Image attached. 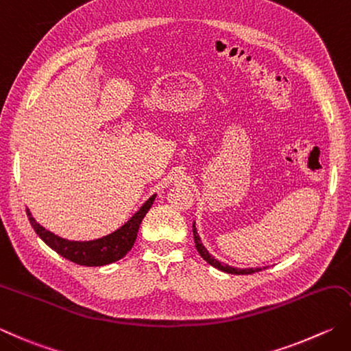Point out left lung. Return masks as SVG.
Masks as SVG:
<instances>
[{
    "mask_svg": "<svg viewBox=\"0 0 351 351\" xmlns=\"http://www.w3.org/2000/svg\"><path fill=\"white\" fill-rule=\"evenodd\" d=\"M193 236H195V245H196V250L197 252L201 254V257L205 260V262L210 263L211 266L217 267V269H221L223 272H228V274H236V276H246V274H254V272H258L262 271V267H250V269H239V267H232L230 265H225L222 262H219V260H216L215 257L211 256V254L207 251V248L201 243V239H199L197 236V231H196V226L193 223ZM265 269V267H263Z\"/></svg>",
    "mask_w": 351,
    "mask_h": 351,
    "instance_id": "left-lung-1",
    "label": "left lung"
}]
</instances>
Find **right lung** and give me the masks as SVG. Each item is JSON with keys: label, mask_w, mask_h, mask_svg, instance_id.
Listing matches in <instances>:
<instances>
[{"label": "right lung", "mask_w": 351, "mask_h": 351, "mask_svg": "<svg viewBox=\"0 0 351 351\" xmlns=\"http://www.w3.org/2000/svg\"><path fill=\"white\" fill-rule=\"evenodd\" d=\"M155 196L156 195L149 197L143 207L125 225L120 226L119 230L101 239L89 240V242H73V240L62 239L45 230L44 226H40L34 221V217L29 210H27V216H29V221L33 230L36 231V234L51 250L56 251L59 256L82 266H105L123 258L132 250L141 221L146 216V213L150 210V207H152Z\"/></svg>", "instance_id": "obj_1"}]
</instances>
